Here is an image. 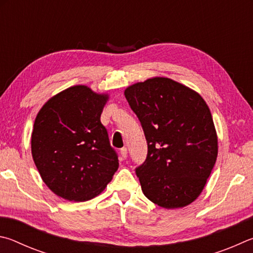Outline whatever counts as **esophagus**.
I'll return each instance as SVG.
<instances>
[{
    "label": "esophagus",
    "mask_w": 253,
    "mask_h": 253,
    "mask_svg": "<svg viewBox=\"0 0 253 253\" xmlns=\"http://www.w3.org/2000/svg\"><path fill=\"white\" fill-rule=\"evenodd\" d=\"M120 154H121L122 160H126V159L127 158V150H126V148H122L121 150H120Z\"/></svg>",
    "instance_id": "34e87169"
}]
</instances>
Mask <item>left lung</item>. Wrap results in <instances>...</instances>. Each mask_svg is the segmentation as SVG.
Listing matches in <instances>:
<instances>
[{"instance_id":"left-lung-1","label":"left lung","mask_w":253,"mask_h":253,"mask_svg":"<svg viewBox=\"0 0 253 253\" xmlns=\"http://www.w3.org/2000/svg\"><path fill=\"white\" fill-rule=\"evenodd\" d=\"M139 118L148 156L135 169L150 201L183 208L200 196L218 156V136L209 106L191 88L152 78L124 91Z\"/></svg>"}]
</instances>
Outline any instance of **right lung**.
Wrapping results in <instances>:
<instances>
[{"instance_id":"add662e5","label":"right lung","mask_w":253,"mask_h":253,"mask_svg":"<svg viewBox=\"0 0 253 253\" xmlns=\"http://www.w3.org/2000/svg\"><path fill=\"white\" fill-rule=\"evenodd\" d=\"M108 100V94L74 85L52 96L35 118L34 163L43 182L65 200L99 196L118 170V154L100 120Z\"/></svg>"}]
</instances>
